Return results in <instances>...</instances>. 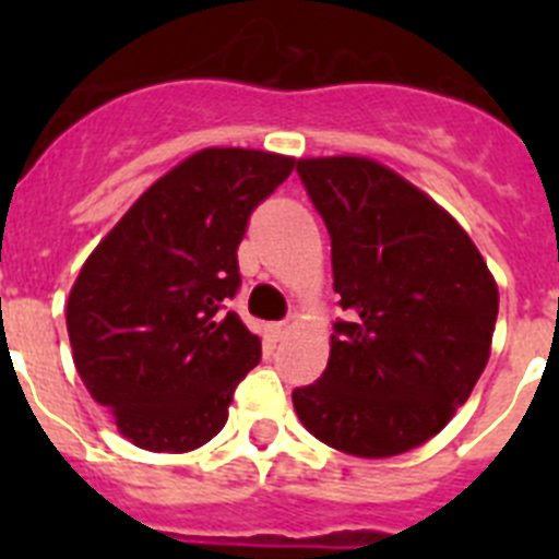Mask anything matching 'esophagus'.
Instances as JSON below:
<instances>
[{"label": "esophagus", "mask_w": 559, "mask_h": 559, "mask_svg": "<svg viewBox=\"0 0 559 559\" xmlns=\"http://www.w3.org/2000/svg\"><path fill=\"white\" fill-rule=\"evenodd\" d=\"M296 328H299V319H296V316H288L285 322L274 324V333H276V338H288Z\"/></svg>", "instance_id": "34e87169"}]
</instances>
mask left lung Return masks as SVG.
Instances as JSON below:
<instances>
[{
  "mask_svg": "<svg viewBox=\"0 0 559 559\" xmlns=\"http://www.w3.org/2000/svg\"><path fill=\"white\" fill-rule=\"evenodd\" d=\"M333 243L330 360L294 392L319 442L360 459L414 451L448 426L490 360L498 285L431 195L367 156L296 165Z\"/></svg>",
  "mask_w": 559,
  "mask_h": 559,
  "instance_id": "1",
  "label": "left lung"
}]
</instances>
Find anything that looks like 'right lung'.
<instances>
[{"mask_svg":"<svg viewBox=\"0 0 559 559\" xmlns=\"http://www.w3.org/2000/svg\"><path fill=\"white\" fill-rule=\"evenodd\" d=\"M296 167L254 147H204L153 181L86 257L67 299L72 360L128 442L153 453L206 445L260 335L221 313L240 285L251 210Z\"/></svg>","mask_w":559,"mask_h":559,"instance_id":"right-lung-1","label":"right lung"}]
</instances>
